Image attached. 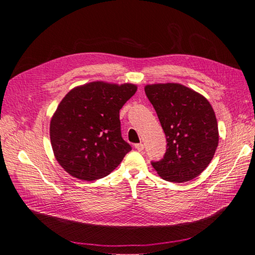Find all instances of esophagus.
Masks as SVG:
<instances>
[{
    "label": "esophagus",
    "instance_id": "esophagus-1",
    "mask_svg": "<svg viewBox=\"0 0 255 255\" xmlns=\"http://www.w3.org/2000/svg\"><path fill=\"white\" fill-rule=\"evenodd\" d=\"M134 147L138 151L141 152V151H143V149H144V144L143 143H137V144H134Z\"/></svg>",
    "mask_w": 255,
    "mask_h": 255
}]
</instances>
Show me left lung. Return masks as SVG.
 I'll list each match as a JSON object with an SVG mask.
<instances>
[{
    "mask_svg": "<svg viewBox=\"0 0 255 255\" xmlns=\"http://www.w3.org/2000/svg\"><path fill=\"white\" fill-rule=\"evenodd\" d=\"M144 91L166 135L164 157L152 162L163 179L185 182L209 166L218 145L217 121L203 96L180 84L146 85Z\"/></svg>",
    "mask_w": 255,
    "mask_h": 255,
    "instance_id": "8db88e82",
    "label": "left lung"
}]
</instances>
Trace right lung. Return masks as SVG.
Instances as JSON below:
<instances>
[{"mask_svg":"<svg viewBox=\"0 0 255 255\" xmlns=\"http://www.w3.org/2000/svg\"><path fill=\"white\" fill-rule=\"evenodd\" d=\"M137 91L132 84L93 81L70 90L50 123L58 164L75 178L97 180L111 174L131 150L122 138L120 111Z\"/></svg>","mask_w":255,"mask_h":255,"instance_id":"1","label":"right lung"}]
</instances>
